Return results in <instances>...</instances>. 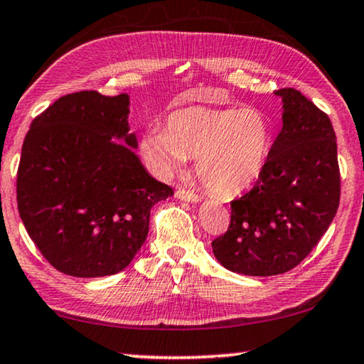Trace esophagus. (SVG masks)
I'll use <instances>...</instances> for the list:
<instances>
[{
    "label": "esophagus",
    "mask_w": 364,
    "mask_h": 364,
    "mask_svg": "<svg viewBox=\"0 0 364 364\" xmlns=\"http://www.w3.org/2000/svg\"><path fill=\"white\" fill-rule=\"evenodd\" d=\"M175 196L181 200H186V203H198V200L200 199L199 194H196L194 191H189V189H184V188L176 189Z\"/></svg>",
    "instance_id": "34e87169"
}]
</instances>
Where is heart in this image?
<instances>
[{"label": "heart", "mask_w": 364, "mask_h": 364, "mask_svg": "<svg viewBox=\"0 0 364 364\" xmlns=\"http://www.w3.org/2000/svg\"><path fill=\"white\" fill-rule=\"evenodd\" d=\"M273 140L274 124L258 107L191 106L173 112L166 127L145 130L140 150L164 176L196 156V173L205 189L232 198L262 176Z\"/></svg>", "instance_id": "obj_1"}]
</instances>
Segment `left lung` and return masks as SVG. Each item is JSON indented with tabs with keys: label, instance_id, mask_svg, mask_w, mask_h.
Here are the masks:
<instances>
[{
	"label": "left lung",
	"instance_id": "8db88e82",
	"mask_svg": "<svg viewBox=\"0 0 364 364\" xmlns=\"http://www.w3.org/2000/svg\"><path fill=\"white\" fill-rule=\"evenodd\" d=\"M283 97V129L255 186L230 203V224L213 240L222 267L247 276L296 268L332 224L340 204L337 139L327 114L294 88Z\"/></svg>",
	"mask_w": 364,
	"mask_h": 364
}]
</instances>
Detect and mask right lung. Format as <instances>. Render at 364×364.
Returning a JSON list of instances; mask_svg holds the SVG:
<instances>
[{
	"label": "right lung",
	"mask_w": 364,
	"mask_h": 364,
	"mask_svg": "<svg viewBox=\"0 0 364 364\" xmlns=\"http://www.w3.org/2000/svg\"><path fill=\"white\" fill-rule=\"evenodd\" d=\"M127 116V95L78 91L58 97L27 130L19 215L43 258L65 274L100 278L129 267L147 238L150 209L173 196L135 155Z\"/></svg>",
	"instance_id": "obj_1"
}]
</instances>
